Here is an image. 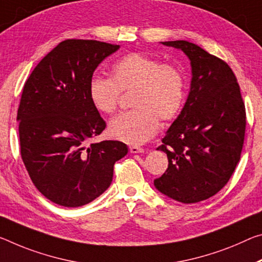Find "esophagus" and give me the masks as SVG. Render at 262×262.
<instances>
[{
    "mask_svg": "<svg viewBox=\"0 0 262 262\" xmlns=\"http://www.w3.org/2000/svg\"><path fill=\"white\" fill-rule=\"evenodd\" d=\"M129 150L133 154H138V152H143L144 149L142 147H139V146H130Z\"/></svg>",
    "mask_w": 262,
    "mask_h": 262,
    "instance_id": "1",
    "label": "esophagus"
}]
</instances>
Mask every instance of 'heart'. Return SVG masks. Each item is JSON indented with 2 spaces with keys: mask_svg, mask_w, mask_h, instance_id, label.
Wrapping results in <instances>:
<instances>
[{
  "mask_svg": "<svg viewBox=\"0 0 262 262\" xmlns=\"http://www.w3.org/2000/svg\"><path fill=\"white\" fill-rule=\"evenodd\" d=\"M122 92H133V110L111 120L110 135L122 142L143 143L159 130V119L171 121L183 108L185 77L176 65L130 52L113 65L111 78L94 77L89 85L91 102L105 114L116 111Z\"/></svg>",
  "mask_w": 262,
  "mask_h": 262,
  "instance_id": "b5f03b06",
  "label": "heart"
}]
</instances>
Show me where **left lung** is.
<instances>
[{"instance_id":"1","label":"left lung","mask_w":262,"mask_h":262,"mask_svg":"<svg viewBox=\"0 0 262 262\" xmlns=\"http://www.w3.org/2000/svg\"><path fill=\"white\" fill-rule=\"evenodd\" d=\"M163 44L189 57L192 80L183 110L157 147L167 152L169 164L154 184L168 197L191 204L214 196L230 181L242 155L246 110L226 61L186 40Z\"/></svg>"}]
</instances>
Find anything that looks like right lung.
I'll use <instances>...</instances> for the list:
<instances>
[{"instance_id": "right-lung-1", "label": "right lung", "mask_w": 262, "mask_h": 262, "mask_svg": "<svg viewBox=\"0 0 262 262\" xmlns=\"http://www.w3.org/2000/svg\"><path fill=\"white\" fill-rule=\"evenodd\" d=\"M119 45L65 39L27 79L17 111L20 156L32 183L58 205L78 207L105 192L116 161L128 148L120 141L90 143L106 122L89 97L94 70Z\"/></svg>"}]
</instances>
